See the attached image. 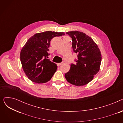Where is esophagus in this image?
Returning a JSON list of instances; mask_svg holds the SVG:
<instances>
[{
  "instance_id": "obj_1",
  "label": "esophagus",
  "mask_w": 123,
  "mask_h": 123,
  "mask_svg": "<svg viewBox=\"0 0 123 123\" xmlns=\"http://www.w3.org/2000/svg\"><path fill=\"white\" fill-rule=\"evenodd\" d=\"M62 64V63H57V65L58 66H60V65H61Z\"/></svg>"
}]
</instances>
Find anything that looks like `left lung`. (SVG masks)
<instances>
[{
    "label": "left lung",
    "instance_id": "obj_1",
    "mask_svg": "<svg viewBox=\"0 0 123 123\" xmlns=\"http://www.w3.org/2000/svg\"><path fill=\"white\" fill-rule=\"evenodd\" d=\"M72 38L73 51L77 54L75 64H71L69 72L65 74L67 81L72 85L81 86L87 84L100 70L102 56L97 45L83 32H66Z\"/></svg>",
    "mask_w": 123,
    "mask_h": 123
}]
</instances>
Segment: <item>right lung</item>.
Listing matches in <instances>:
<instances>
[{"label": "right lung", "instance_id": "obj_1", "mask_svg": "<svg viewBox=\"0 0 123 123\" xmlns=\"http://www.w3.org/2000/svg\"><path fill=\"white\" fill-rule=\"evenodd\" d=\"M65 35L64 32L45 31L31 37L22 48L20 58L23 70L31 81L44 83L49 81L56 71V64L48 59V48L52 39Z\"/></svg>", "mask_w": 123, "mask_h": 123}]
</instances>
